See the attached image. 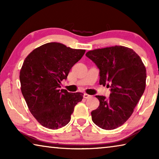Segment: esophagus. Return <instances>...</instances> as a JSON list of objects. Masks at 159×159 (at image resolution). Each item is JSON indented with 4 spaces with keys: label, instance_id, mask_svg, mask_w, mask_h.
<instances>
[{
    "label": "esophagus",
    "instance_id": "obj_1",
    "mask_svg": "<svg viewBox=\"0 0 159 159\" xmlns=\"http://www.w3.org/2000/svg\"><path fill=\"white\" fill-rule=\"evenodd\" d=\"M83 98L85 99H88V98H91V95H88V94L84 93V95H83Z\"/></svg>",
    "mask_w": 159,
    "mask_h": 159
}]
</instances>
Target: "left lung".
<instances>
[{"label": "left lung", "instance_id": "left-lung-1", "mask_svg": "<svg viewBox=\"0 0 159 159\" xmlns=\"http://www.w3.org/2000/svg\"><path fill=\"white\" fill-rule=\"evenodd\" d=\"M86 57L99 69V84L107 85L108 98L96 95L98 108L91 112L93 123L104 130L122 125L133 113L146 86V68L139 56L121 45L88 51Z\"/></svg>", "mask_w": 159, "mask_h": 159}]
</instances>
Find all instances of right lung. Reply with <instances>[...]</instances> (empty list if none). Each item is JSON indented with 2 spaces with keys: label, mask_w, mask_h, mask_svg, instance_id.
Here are the masks:
<instances>
[{
  "label": "right lung",
  "mask_w": 159,
  "mask_h": 159,
  "mask_svg": "<svg viewBox=\"0 0 159 159\" xmlns=\"http://www.w3.org/2000/svg\"><path fill=\"white\" fill-rule=\"evenodd\" d=\"M85 52L52 42L26 57L20 74L21 93L31 114L44 127L55 130L68 124L74 107L82 100L83 93L60 88Z\"/></svg>",
  "instance_id": "1"
}]
</instances>
